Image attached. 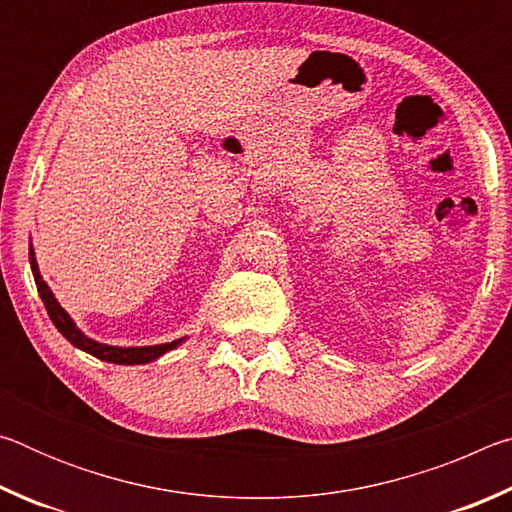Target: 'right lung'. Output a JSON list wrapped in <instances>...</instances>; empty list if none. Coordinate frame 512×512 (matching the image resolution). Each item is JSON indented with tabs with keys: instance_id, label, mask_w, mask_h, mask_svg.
<instances>
[{
	"instance_id": "1",
	"label": "right lung",
	"mask_w": 512,
	"mask_h": 512,
	"mask_svg": "<svg viewBox=\"0 0 512 512\" xmlns=\"http://www.w3.org/2000/svg\"><path fill=\"white\" fill-rule=\"evenodd\" d=\"M29 262H31L33 280H36L38 293H40L42 302H45V309L51 318V323L56 325L58 332L63 334L65 339L74 345V348L88 352V354H92V357H97L101 361L121 363V366H137V363H151L155 359H160L162 354H167L169 350L178 348V345L185 341V339H178V341L160 343V345H144V348H117V345H106V343L88 339V336H85L81 329L76 327L74 320L69 318L67 311L58 305V300L54 298V293H51V289L47 287V282L42 280L33 248H29Z\"/></svg>"
}]
</instances>
